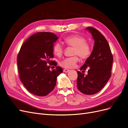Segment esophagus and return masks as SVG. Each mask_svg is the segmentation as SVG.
I'll return each mask as SVG.
<instances>
[{"mask_svg":"<svg viewBox=\"0 0 128 128\" xmlns=\"http://www.w3.org/2000/svg\"><path fill=\"white\" fill-rule=\"evenodd\" d=\"M63 71L65 73H68V72L70 71V70H68V69H64L63 70Z\"/></svg>","mask_w":128,"mask_h":128,"instance_id":"esophagus-1","label":"esophagus"}]
</instances>
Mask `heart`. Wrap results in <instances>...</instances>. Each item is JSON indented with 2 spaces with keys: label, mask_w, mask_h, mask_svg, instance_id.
Wrapping results in <instances>:
<instances>
[{
  "label": "heart",
  "mask_w": 128,
  "mask_h": 128,
  "mask_svg": "<svg viewBox=\"0 0 128 128\" xmlns=\"http://www.w3.org/2000/svg\"><path fill=\"white\" fill-rule=\"evenodd\" d=\"M65 43L68 46L73 47L72 54L73 56L62 60L60 63L61 66L64 68H71L75 66L78 61V56L83 60L87 59L92 53V46L82 36L76 34L67 36L64 40ZM64 48L60 42H56L53 46L54 54L58 57L63 55ZM77 55L76 56V55Z\"/></svg>",
  "instance_id": "b5f03b06"
}]
</instances>
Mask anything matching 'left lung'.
Returning <instances> with one entry per match:
<instances>
[{
    "label": "left lung",
    "instance_id": "8db88e82",
    "mask_svg": "<svg viewBox=\"0 0 128 128\" xmlns=\"http://www.w3.org/2000/svg\"><path fill=\"white\" fill-rule=\"evenodd\" d=\"M88 30L95 40L91 55L80 70L89 68L88 75L77 71V87L86 95H93L101 91L111 76L113 58L108 42L101 33L92 27Z\"/></svg>",
    "mask_w": 128,
    "mask_h": 128
}]
</instances>
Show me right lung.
<instances>
[{"instance_id": "add662e5", "label": "right lung", "mask_w": 128, "mask_h": 128, "mask_svg": "<svg viewBox=\"0 0 128 128\" xmlns=\"http://www.w3.org/2000/svg\"><path fill=\"white\" fill-rule=\"evenodd\" d=\"M58 39L53 32H37L28 38L19 52V76L27 90L35 96H44L51 92L57 77L63 72L60 66L50 70V66L57 65L50 59L54 58V42Z\"/></svg>"}]
</instances>
